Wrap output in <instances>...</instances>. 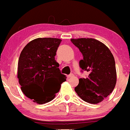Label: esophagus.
Here are the masks:
<instances>
[{
	"label": "esophagus",
	"mask_w": 130,
	"mask_h": 130,
	"mask_svg": "<svg viewBox=\"0 0 130 130\" xmlns=\"http://www.w3.org/2000/svg\"><path fill=\"white\" fill-rule=\"evenodd\" d=\"M73 76H74V75H73V73H71V74L67 76H68V78H71V77H73Z\"/></svg>",
	"instance_id": "esophagus-1"
}]
</instances>
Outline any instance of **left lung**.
Listing matches in <instances>:
<instances>
[{"label":"left lung","instance_id":"1","mask_svg":"<svg viewBox=\"0 0 130 130\" xmlns=\"http://www.w3.org/2000/svg\"><path fill=\"white\" fill-rule=\"evenodd\" d=\"M82 54L79 61L82 70L89 72L87 78L79 79L75 91L83 100L91 104L102 102L113 91L117 82L114 57L109 48L96 39H71Z\"/></svg>","mask_w":130,"mask_h":130}]
</instances>
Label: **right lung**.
Returning a JSON list of instances; mask_svg holds the SVG:
<instances>
[{
    "mask_svg": "<svg viewBox=\"0 0 130 130\" xmlns=\"http://www.w3.org/2000/svg\"><path fill=\"white\" fill-rule=\"evenodd\" d=\"M61 41L38 38L30 42L19 57L17 76L22 91L39 104L52 100L66 81L55 57Z\"/></svg>",
    "mask_w": 130,
    "mask_h": 130,
    "instance_id": "obj_1",
    "label": "right lung"
}]
</instances>
